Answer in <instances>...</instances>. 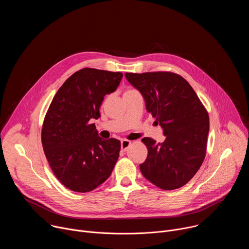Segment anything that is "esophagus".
<instances>
[{
    "label": "esophagus",
    "mask_w": 249,
    "mask_h": 249,
    "mask_svg": "<svg viewBox=\"0 0 249 249\" xmlns=\"http://www.w3.org/2000/svg\"><path fill=\"white\" fill-rule=\"evenodd\" d=\"M130 145H131V141H129V140H122L121 141V150L126 152L128 150V148L130 147Z\"/></svg>",
    "instance_id": "esophagus-1"
}]
</instances>
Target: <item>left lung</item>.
I'll list each match as a JSON object with an SVG mask.
<instances>
[{
	"mask_svg": "<svg viewBox=\"0 0 249 249\" xmlns=\"http://www.w3.org/2000/svg\"><path fill=\"white\" fill-rule=\"evenodd\" d=\"M127 81L143 95L146 109L162 128L165 140L142 142L148 148L142 174L163 190L185 185L199 170L206 155L209 115L192 87L170 72L126 73Z\"/></svg>",
	"mask_w": 249,
	"mask_h": 249,
	"instance_id": "obj_1",
	"label": "left lung"
}]
</instances>
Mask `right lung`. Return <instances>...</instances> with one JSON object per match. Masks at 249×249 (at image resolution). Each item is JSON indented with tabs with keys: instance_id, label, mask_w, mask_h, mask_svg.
I'll return each mask as SVG.
<instances>
[{
	"instance_id": "obj_1",
	"label": "right lung",
	"mask_w": 249,
	"mask_h": 249,
	"mask_svg": "<svg viewBox=\"0 0 249 249\" xmlns=\"http://www.w3.org/2000/svg\"><path fill=\"white\" fill-rule=\"evenodd\" d=\"M120 72L82 69L58 89L46 113L41 141L58 180L75 192H89L110 176L119 158L120 141L98 136L93 119L106 94L116 90Z\"/></svg>"
}]
</instances>
